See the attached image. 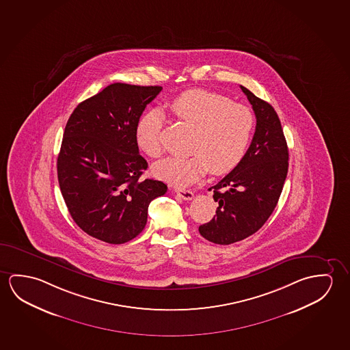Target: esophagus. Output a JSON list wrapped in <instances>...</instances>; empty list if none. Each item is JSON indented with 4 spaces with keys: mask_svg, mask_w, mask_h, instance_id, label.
<instances>
[{
    "mask_svg": "<svg viewBox=\"0 0 350 350\" xmlns=\"http://www.w3.org/2000/svg\"><path fill=\"white\" fill-rule=\"evenodd\" d=\"M175 193L183 200H191L193 198V192L189 189H175Z\"/></svg>",
    "mask_w": 350,
    "mask_h": 350,
    "instance_id": "esophagus-1",
    "label": "esophagus"
}]
</instances>
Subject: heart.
<instances>
[{
  "mask_svg": "<svg viewBox=\"0 0 350 350\" xmlns=\"http://www.w3.org/2000/svg\"><path fill=\"white\" fill-rule=\"evenodd\" d=\"M174 117L193 129L189 136V156L167 157L153 167L157 178L176 186L193 183L209 170L224 175L237 167L250 146L254 117L248 107L231 102L224 94L192 89L178 94L169 103ZM164 118L159 111H150L139 118L136 142L147 156L161 154V126Z\"/></svg>",
  "mask_w": 350,
  "mask_h": 350,
  "instance_id": "b5f03b06",
  "label": "heart"
}]
</instances>
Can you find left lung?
<instances>
[{
	"label": "left lung",
	"mask_w": 350,
	"mask_h": 350,
	"mask_svg": "<svg viewBox=\"0 0 350 350\" xmlns=\"http://www.w3.org/2000/svg\"><path fill=\"white\" fill-rule=\"evenodd\" d=\"M241 89L256 114V133L237 167L211 187L219 203L217 215L198 230L213 243H234L256 233L278 204L288 172V147L278 113Z\"/></svg>",
	"instance_id": "obj_1"
}]
</instances>
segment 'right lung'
I'll return each mask as SVG.
<instances>
[{"mask_svg": "<svg viewBox=\"0 0 350 350\" xmlns=\"http://www.w3.org/2000/svg\"><path fill=\"white\" fill-rule=\"evenodd\" d=\"M161 86L116 83L83 100L68 119L57 174L72 220L94 239L122 244L142 232L150 202L167 192L141 175L136 126Z\"/></svg>", "mask_w": 350, "mask_h": 350, "instance_id": "right-lung-1", "label": "right lung"}]
</instances>
